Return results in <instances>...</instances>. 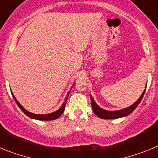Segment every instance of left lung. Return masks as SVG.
Segmentation results:
<instances>
[{"mask_svg": "<svg viewBox=\"0 0 158 158\" xmlns=\"http://www.w3.org/2000/svg\"><path fill=\"white\" fill-rule=\"evenodd\" d=\"M145 91H146V89L143 91V93H142L140 97L138 99V100H137L136 102H135L133 104H131V106L126 107V108L118 110V111H107V110L103 109V108H101L100 106L97 105V104L95 102L94 99L93 98V96L90 95L93 110L97 116L100 117V118H104V119H114V118H122V117H125L127 116V115H130L131 113H132V111H134V110L138 107V105L139 104L141 100H142V97L144 96Z\"/></svg>", "mask_w": 158, "mask_h": 158, "instance_id": "obj_1", "label": "left lung"}]
</instances>
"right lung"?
Listing matches in <instances>:
<instances>
[{
  "instance_id": "obj_1",
  "label": "right lung",
  "mask_w": 158,
  "mask_h": 158,
  "mask_svg": "<svg viewBox=\"0 0 158 158\" xmlns=\"http://www.w3.org/2000/svg\"><path fill=\"white\" fill-rule=\"evenodd\" d=\"M70 92V91H69ZM69 92L68 93L67 96H65V99L64 100L63 104H62V106L58 108L57 111H54V112H51V113H48V114H41V115H39V114H34V113H31L30 111H28L27 110H26L21 104H19V101L16 100V98L15 97V96L13 95L12 92V95L13 96L14 100L16 101V103L17 104L18 107L21 109V111L24 113L25 115H27L28 117L31 118H34V119H37V120H44V121H47V120H53V119H56V118H59L61 115H62V113L64 112L65 111V104H66V101H67V98H68V96H69Z\"/></svg>"
}]
</instances>
